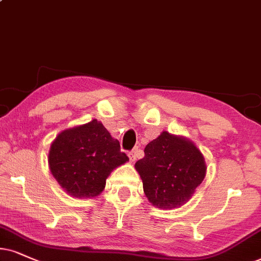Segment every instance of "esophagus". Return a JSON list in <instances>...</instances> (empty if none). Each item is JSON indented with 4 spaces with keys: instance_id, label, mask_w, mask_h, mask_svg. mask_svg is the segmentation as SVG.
I'll return each mask as SVG.
<instances>
[{
    "instance_id": "obj_1",
    "label": "esophagus",
    "mask_w": 261,
    "mask_h": 261,
    "mask_svg": "<svg viewBox=\"0 0 261 261\" xmlns=\"http://www.w3.org/2000/svg\"><path fill=\"white\" fill-rule=\"evenodd\" d=\"M138 149H134L133 151H130V153H128V158H130V161L131 163H134V161H136V159H137V156H138Z\"/></svg>"
}]
</instances>
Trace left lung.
<instances>
[{
	"label": "left lung",
	"instance_id": "left-lung-1",
	"mask_svg": "<svg viewBox=\"0 0 261 261\" xmlns=\"http://www.w3.org/2000/svg\"><path fill=\"white\" fill-rule=\"evenodd\" d=\"M143 191L153 206L173 210L191 199L206 176L203 154L193 141L163 131L135 164Z\"/></svg>",
	"mask_w": 261,
	"mask_h": 261
}]
</instances>
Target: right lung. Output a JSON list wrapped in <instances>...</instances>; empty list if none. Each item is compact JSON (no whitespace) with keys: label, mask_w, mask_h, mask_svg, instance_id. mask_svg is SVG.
Returning a JSON list of instances; mask_svg holds the SVG:
<instances>
[{"label":"right lung","mask_w":261,"mask_h":261,"mask_svg":"<svg viewBox=\"0 0 261 261\" xmlns=\"http://www.w3.org/2000/svg\"><path fill=\"white\" fill-rule=\"evenodd\" d=\"M127 161L119 141L96 119L61 131L48 154L49 169L59 186L77 199L100 195L112 171Z\"/></svg>","instance_id":"obj_1"}]
</instances>
